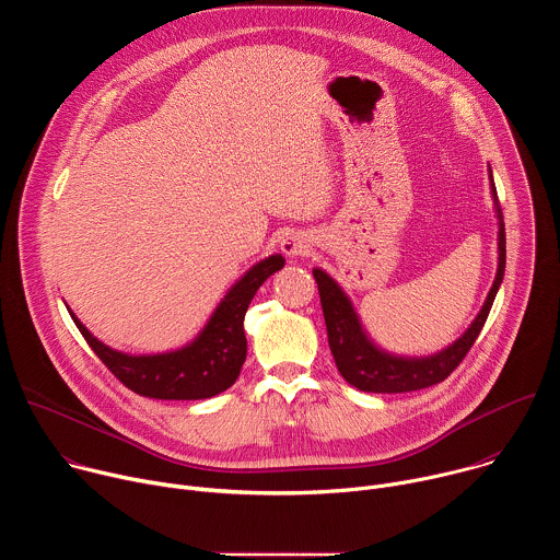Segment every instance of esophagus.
Instances as JSON below:
<instances>
[{
  "mask_svg": "<svg viewBox=\"0 0 560 560\" xmlns=\"http://www.w3.org/2000/svg\"><path fill=\"white\" fill-rule=\"evenodd\" d=\"M307 248H310V242H307V236L301 232H292L281 238V250L285 257H301L307 253Z\"/></svg>",
  "mask_w": 560,
  "mask_h": 560,
  "instance_id": "34e87169",
  "label": "esophagus"
}]
</instances>
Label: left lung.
I'll use <instances>...</instances> for the list:
<instances>
[{"label": "left lung", "mask_w": 560, "mask_h": 560, "mask_svg": "<svg viewBox=\"0 0 560 560\" xmlns=\"http://www.w3.org/2000/svg\"><path fill=\"white\" fill-rule=\"evenodd\" d=\"M490 186L494 197V210L499 217V270L492 283V290L476 314L471 326L445 350L430 357H396L381 350L363 330L361 318L352 307V301L341 290V285L322 268H314V281L318 285V296H322V307L328 328V343L341 376L361 392H378V394H396V392H412L436 385L445 381L456 365L465 359L476 337L481 335L497 292L501 288L505 275V223L503 212L497 197V186L490 171Z\"/></svg>", "instance_id": "8db88e82"}]
</instances>
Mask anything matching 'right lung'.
<instances>
[{"mask_svg":"<svg viewBox=\"0 0 560 560\" xmlns=\"http://www.w3.org/2000/svg\"><path fill=\"white\" fill-rule=\"evenodd\" d=\"M285 259L272 255L253 266L221 299L203 330L188 346L162 354H126L93 337L70 312L102 363L132 392L162 401H197L228 389L246 361L244 316L264 281L281 270Z\"/></svg>","mask_w":560,"mask_h":560,"instance_id":"right-lung-1","label":"right lung"}]
</instances>
